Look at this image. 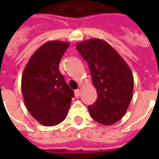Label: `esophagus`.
Returning <instances> with one entry per match:
<instances>
[{
	"label": "esophagus",
	"instance_id": "1",
	"mask_svg": "<svg viewBox=\"0 0 159 159\" xmlns=\"http://www.w3.org/2000/svg\"><path fill=\"white\" fill-rule=\"evenodd\" d=\"M80 93H81V91H80V89H76V91H75V95H76V97H79Z\"/></svg>",
	"mask_w": 159,
	"mask_h": 159
}]
</instances>
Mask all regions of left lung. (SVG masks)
<instances>
[{"label":"left lung","instance_id":"1","mask_svg":"<svg viewBox=\"0 0 159 159\" xmlns=\"http://www.w3.org/2000/svg\"><path fill=\"white\" fill-rule=\"evenodd\" d=\"M76 49L88 62L96 101L89 106L93 120L111 125L125 115L133 97L134 77L124 59L103 40L89 39L79 42Z\"/></svg>","mask_w":159,"mask_h":159}]
</instances>
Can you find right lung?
<instances>
[{
  "instance_id": "right-lung-1",
  "label": "right lung",
  "mask_w": 159,
  "mask_h": 159,
  "mask_svg": "<svg viewBox=\"0 0 159 159\" xmlns=\"http://www.w3.org/2000/svg\"><path fill=\"white\" fill-rule=\"evenodd\" d=\"M70 44L50 41L33 53L22 74V93L30 115L44 126L66 118L74 92L59 71V62Z\"/></svg>"
}]
</instances>
